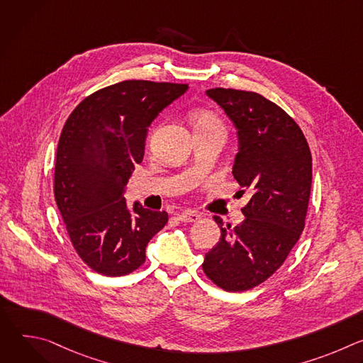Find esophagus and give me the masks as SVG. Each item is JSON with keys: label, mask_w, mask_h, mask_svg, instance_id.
I'll return each mask as SVG.
<instances>
[{"label": "esophagus", "mask_w": 363, "mask_h": 363, "mask_svg": "<svg viewBox=\"0 0 363 363\" xmlns=\"http://www.w3.org/2000/svg\"><path fill=\"white\" fill-rule=\"evenodd\" d=\"M178 220L181 223H196L201 220V216L196 213H192V211H185V213L178 214Z\"/></svg>", "instance_id": "34e87169"}]
</instances>
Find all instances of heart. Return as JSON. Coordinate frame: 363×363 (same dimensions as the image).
<instances>
[{"mask_svg": "<svg viewBox=\"0 0 363 363\" xmlns=\"http://www.w3.org/2000/svg\"><path fill=\"white\" fill-rule=\"evenodd\" d=\"M194 130H223L224 125L220 118L210 111H195L192 113Z\"/></svg>", "mask_w": 363, "mask_h": 363, "instance_id": "b5f03b06", "label": "heart"}]
</instances>
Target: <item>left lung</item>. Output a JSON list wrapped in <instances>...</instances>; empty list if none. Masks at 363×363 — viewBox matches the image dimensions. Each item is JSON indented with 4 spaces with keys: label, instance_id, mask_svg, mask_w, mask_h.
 Segmentation results:
<instances>
[{
    "label": "left lung",
    "instance_id": "obj_1",
    "mask_svg": "<svg viewBox=\"0 0 363 363\" xmlns=\"http://www.w3.org/2000/svg\"><path fill=\"white\" fill-rule=\"evenodd\" d=\"M237 129L233 167L237 182L251 191L245 220L221 228L205 254L202 270L218 287L244 291L267 280L284 263L304 228L312 186V155L298 125L273 101L254 91H205Z\"/></svg>",
    "mask_w": 363,
    "mask_h": 363
}]
</instances>
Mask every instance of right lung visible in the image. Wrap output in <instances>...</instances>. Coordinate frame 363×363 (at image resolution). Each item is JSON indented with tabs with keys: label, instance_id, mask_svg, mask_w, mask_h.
Instances as JSON below:
<instances>
[{
	"label": "right lung",
	"instance_id": "right-lung-1",
	"mask_svg": "<svg viewBox=\"0 0 363 363\" xmlns=\"http://www.w3.org/2000/svg\"><path fill=\"white\" fill-rule=\"evenodd\" d=\"M188 84L126 80L86 97L65 123L57 146L55 196L69 237L96 273L129 274L145 262L165 211L135 201L126 184L145 155L147 128Z\"/></svg>",
	"mask_w": 363,
	"mask_h": 363
}]
</instances>
